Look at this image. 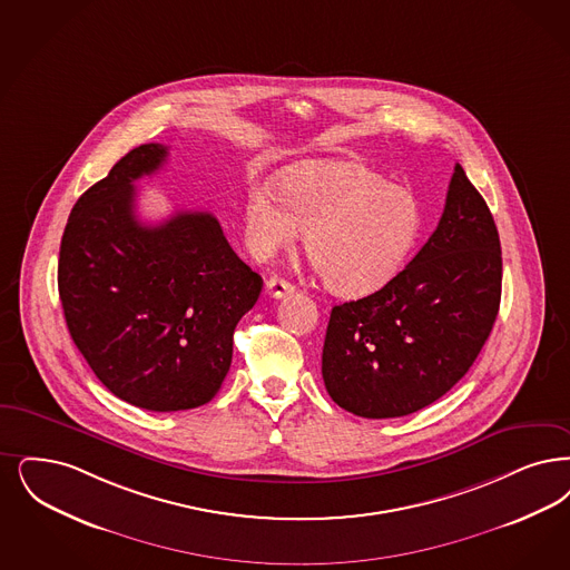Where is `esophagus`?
Returning a JSON list of instances; mask_svg holds the SVG:
<instances>
[{
	"mask_svg": "<svg viewBox=\"0 0 570 570\" xmlns=\"http://www.w3.org/2000/svg\"><path fill=\"white\" fill-rule=\"evenodd\" d=\"M265 291H267V295L274 296V298H282V296L293 295L295 293V286L291 284V282H286L284 277H269L267 282H265Z\"/></svg>",
	"mask_w": 570,
	"mask_h": 570,
	"instance_id": "1",
	"label": "esophagus"
}]
</instances>
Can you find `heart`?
Masks as SVG:
<instances>
[{
  "label": "heart",
  "mask_w": 570,
  "mask_h": 570,
  "mask_svg": "<svg viewBox=\"0 0 570 570\" xmlns=\"http://www.w3.org/2000/svg\"><path fill=\"white\" fill-rule=\"evenodd\" d=\"M246 244L256 258L305 246L342 295H368L401 272L422 233L415 197L356 163L307 160L244 195Z\"/></svg>",
  "instance_id": "heart-1"
}]
</instances>
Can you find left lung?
Here are the masks:
<instances>
[{"mask_svg":"<svg viewBox=\"0 0 570 570\" xmlns=\"http://www.w3.org/2000/svg\"><path fill=\"white\" fill-rule=\"evenodd\" d=\"M501 282L494 218L455 165L443 216L410 265L377 293L333 307L326 392L371 420L424 410L475 363L499 316Z\"/></svg>","mask_w":570,"mask_h":570,"instance_id":"8db88e82","label":"left lung"}]
</instances>
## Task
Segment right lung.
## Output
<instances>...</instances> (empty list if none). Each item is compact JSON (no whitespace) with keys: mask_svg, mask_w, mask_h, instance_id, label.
Returning <instances> with one entry per match:
<instances>
[{"mask_svg":"<svg viewBox=\"0 0 570 570\" xmlns=\"http://www.w3.org/2000/svg\"><path fill=\"white\" fill-rule=\"evenodd\" d=\"M165 159L163 144L127 153L76 202L59 250V296L76 347L115 396L159 413L216 396L235 326L263 288L212 214L141 225L136 180Z\"/></svg>","mask_w":570,"mask_h":570,"instance_id":"add662e5","label":"right lung"}]
</instances>
